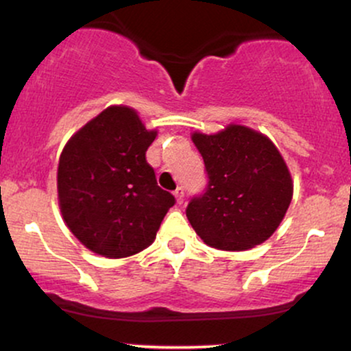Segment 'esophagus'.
<instances>
[{
	"mask_svg": "<svg viewBox=\"0 0 351 351\" xmlns=\"http://www.w3.org/2000/svg\"><path fill=\"white\" fill-rule=\"evenodd\" d=\"M175 198H176V203H178V204L183 203V199H184V189L181 188V186L175 189Z\"/></svg>",
	"mask_w": 351,
	"mask_h": 351,
	"instance_id": "34e87169",
	"label": "esophagus"
}]
</instances>
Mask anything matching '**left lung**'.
Instances as JSON below:
<instances>
[{
    "label": "left lung",
    "instance_id": "8db88e82",
    "mask_svg": "<svg viewBox=\"0 0 351 351\" xmlns=\"http://www.w3.org/2000/svg\"><path fill=\"white\" fill-rule=\"evenodd\" d=\"M204 160L208 188L186 208L201 239L221 251H247L274 234L287 213L293 181L269 136L244 125L191 134Z\"/></svg>",
    "mask_w": 351,
    "mask_h": 351
}]
</instances>
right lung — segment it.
Returning <instances> with one entry per match:
<instances>
[{
  "label": "right lung",
  "mask_w": 351,
  "mask_h": 351,
  "mask_svg": "<svg viewBox=\"0 0 351 351\" xmlns=\"http://www.w3.org/2000/svg\"><path fill=\"white\" fill-rule=\"evenodd\" d=\"M156 134L132 107L110 106L64 147L58 167L60 215L88 251L120 259L155 241L175 204L145 158Z\"/></svg>",
  "instance_id": "obj_1"
}]
</instances>
